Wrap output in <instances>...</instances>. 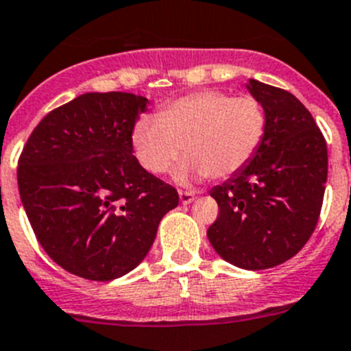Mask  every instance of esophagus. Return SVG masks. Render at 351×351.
<instances>
[{
	"mask_svg": "<svg viewBox=\"0 0 351 351\" xmlns=\"http://www.w3.org/2000/svg\"><path fill=\"white\" fill-rule=\"evenodd\" d=\"M195 197H197V195L191 191H179V200H181L182 205H189L195 200Z\"/></svg>",
	"mask_w": 351,
	"mask_h": 351,
	"instance_id": "esophagus-1",
	"label": "esophagus"
}]
</instances>
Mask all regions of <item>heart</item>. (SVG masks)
<instances>
[{"instance_id":"obj_1","label":"heart","mask_w":351,"mask_h":351,"mask_svg":"<svg viewBox=\"0 0 351 351\" xmlns=\"http://www.w3.org/2000/svg\"><path fill=\"white\" fill-rule=\"evenodd\" d=\"M265 134L266 112L257 99L202 90L172 101L158 117H141L132 128V147L151 173H165L184 146L188 158L173 172L176 181L224 179L254 158Z\"/></svg>"}]
</instances>
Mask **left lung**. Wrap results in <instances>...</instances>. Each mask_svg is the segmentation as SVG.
Wrapping results in <instances>:
<instances>
[{"instance_id":"left-lung-1","label":"left lung","mask_w":351,"mask_h":351,"mask_svg":"<svg viewBox=\"0 0 351 351\" xmlns=\"http://www.w3.org/2000/svg\"><path fill=\"white\" fill-rule=\"evenodd\" d=\"M266 112L254 158L210 189L219 215L208 228L214 250L242 269H268L300 252L315 231L327 182V144L291 92L249 80Z\"/></svg>"}]
</instances>
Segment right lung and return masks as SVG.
Listing matches in <instances>:
<instances>
[{
	"label": "right lung",
	"mask_w": 351,
	"mask_h": 351,
	"mask_svg": "<svg viewBox=\"0 0 351 351\" xmlns=\"http://www.w3.org/2000/svg\"><path fill=\"white\" fill-rule=\"evenodd\" d=\"M147 99L88 92L53 109L22 149L17 181L38 242L66 271L109 282L141 265L176 188L134 156L132 128Z\"/></svg>",
	"instance_id": "1"
}]
</instances>
